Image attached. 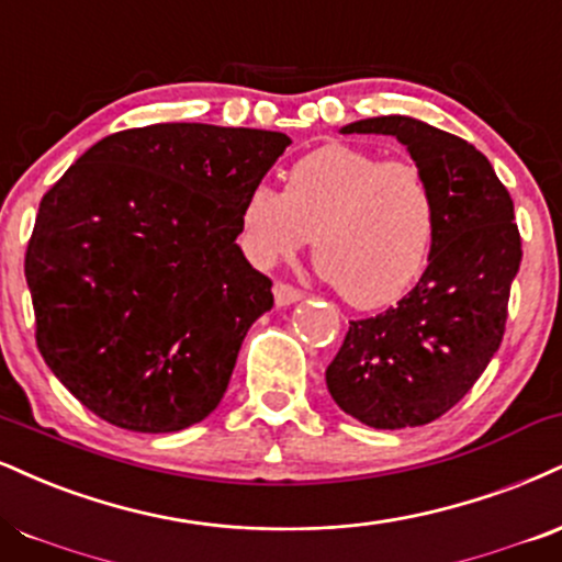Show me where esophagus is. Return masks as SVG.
Here are the masks:
<instances>
[{
  "instance_id": "34e87169",
  "label": "esophagus",
  "mask_w": 562,
  "mask_h": 562,
  "mask_svg": "<svg viewBox=\"0 0 562 562\" xmlns=\"http://www.w3.org/2000/svg\"><path fill=\"white\" fill-rule=\"evenodd\" d=\"M301 299H303V293L295 285H290V282H277L274 285L277 306H290V303H295Z\"/></svg>"
}]
</instances>
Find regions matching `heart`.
I'll return each mask as SVG.
<instances>
[{"label":"heart","instance_id":"1","mask_svg":"<svg viewBox=\"0 0 562 562\" xmlns=\"http://www.w3.org/2000/svg\"><path fill=\"white\" fill-rule=\"evenodd\" d=\"M439 227L429 175L411 159L324 146L295 161L285 188L243 195L240 233L259 267L293 259L314 235V267L356 308L392 306L422 280Z\"/></svg>","mask_w":562,"mask_h":562}]
</instances>
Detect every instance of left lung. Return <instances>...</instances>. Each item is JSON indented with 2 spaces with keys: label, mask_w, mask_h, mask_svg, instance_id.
<instances>
[{
  "label": "left lung",
  "mask_w": 562,
  "mask_h": 562,
  "mask_svg": "<svg viewBox=\"0 0 562 562\" xmlns=\"http://www.w3.org/2000/svg\"><path fill=\"white\" fill-rule=\"evenodd\" d=\"M342 133L395 135L435 186L439 227L411 293L350 322L327 367V387L367 427H422L474 387L503 342L520 267L513 199L482 151L422 120L369 117Z\"/></svg>",
  "instance_id": "obj_1"
}]
</instances>
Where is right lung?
Here are the masks:
<instances>
[{"label":"right lung","instance_id":"right-lung-1","mask_svg":"<svg viewBox=\"0 0 562 562\" xmlns=\"http://www.w3.org/2000/svg\"><path fill=\"white\" fill-rule=\"evenodd\" d=\"M285 133L201 123L101 138L44 193L25 251L36 346L88 411L180 431L225 395L272 280L235 238Z\"/></svg>","mask_w":562,"mask_h":562}]
</instances>
